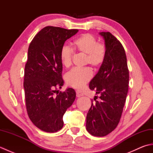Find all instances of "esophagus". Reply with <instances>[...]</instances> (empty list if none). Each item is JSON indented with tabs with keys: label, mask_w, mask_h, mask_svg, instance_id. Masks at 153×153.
<instances>
[{
	"label": "esophagus",
	"mask_w": 153,
	"mask_h": 153,
	"mask_svg": "<svg viewBox=\"0 0 153 153\" xmlns=\"http://www.w3.org/2000/svg\"><path fill=\"white\" fill-rule=\"evenodd\" d=\"M84 95V94L83 93V91L80 90H77L76 91V96L77 97H82Z\"/></svg>",
	"instance_id": "1"
}]
</instances>
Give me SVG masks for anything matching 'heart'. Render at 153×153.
Here are the masks:
<instances>
[{"label":"heart","mask_w":153,"mask_h":153,"mask_svg":"<svg viewBox=\"0 0 153 153\" xmlns=\"http://www.w3.org/2000/svg\"><path fill=\"white\" fill-rule=\"evenodd\" d=\"M75 51L85 54V64H90L94 68H99L106 56V46L102 43H98L97 38L91 33H84L80 35L73 42ZM62 64L65 68H69L72 64L73 51L64 45L61 48L60 54ZM92 70L89 67L83 68H74L65 76V81L70 87L80 89L92 78Z\"/></svg>","instance_id":"b5f03b06"}]
</instances>
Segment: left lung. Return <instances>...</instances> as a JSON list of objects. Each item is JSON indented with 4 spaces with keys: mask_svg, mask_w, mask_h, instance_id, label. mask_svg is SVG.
I'll list each match as a JSON object with an SVG mask.
<instances>
[{
    "mask_svg": "<svg viewBox=\"0 0 153 153\" xmlns=\"http://www.w3.org/2000/svg\"><path fill=\"white\" fill-rule=\"evenodd\" d=\"M105 39V60L89 83L100 94L87 114L86 129L90 134L104 137L114 129L121 118L128 91L129 70L121 43L110 32H100Z\"/></svg>",
    "mask_w": 153,
    "mask_h": 153,
    "instance_id": "1",
    "label": "left lung"
}]
</instances>
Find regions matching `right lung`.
Returning <instances> with one entry per match:
<instances>
[{
    "mask_svg": "<svg viewBox=\"0 0 153 153\" xmlns=\"http://www.w3.org/2000/svg\"><path fill=\"white\" fill-rule=\"evenodd\" d=\"M77 31L47 26L35 35L29 46L24 71L25 104L29 118L42 131L60 130L64 126L63 116L76 99V92L71 88L55 93L64 85L61 48Z\"/></svg>",
    "mask_w": 153,
    "mask_h": 153,
    "instance_id": "right-lung-1",
    "label": "right lung"
}]
</instances>
